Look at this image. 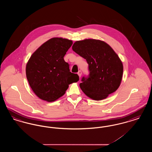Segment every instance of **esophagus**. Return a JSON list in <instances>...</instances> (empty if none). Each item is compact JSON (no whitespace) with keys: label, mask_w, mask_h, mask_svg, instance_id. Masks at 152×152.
I'll list each match as a JSON object with an SVG mask.
<instances>
[{"label":"esophagus","mask_w":152,"mask_h":152,"mask_svg":"<svg viewBox=\"0 0 152 152\" xmlns=\"http://www.w3.org/2000/svg\"><path fill=\"white\" fill-rule=\"evenodd\" d=\"M77 74H78V75H79V76L80 77L81 76V75H82V72H81V71H79L78 72H77Z\"/></svg>","instance_id":"34e87169"}]
</instances>
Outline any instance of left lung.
<instances>
[{"label":"left lung","instance_id":"left-lung-1","mask_svg":"<svg viewBox=\"0 0 152 152\" xmlns=\"http://www.w3.org/2000/svg\"><path fill=\"white\" fill-rule=\"evenodd\" d=\"M73 51L86 59L89 75L80 87L87 96L101 100L115 92L123 78V64L112 48L104 41L88 39L75 42Z\"/></svg>","mask_w":152,"mask_h":152}]
</instances>
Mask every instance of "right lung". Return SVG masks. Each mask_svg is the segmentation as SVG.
<instances>
[{"instance_id":"1","label":"right lung","mask_w":152,"mask_h":152,"mask_svg":"<svg viewBox=\"0 0 152 152\" xmlns=\"http://www.w3.org/2000/svg\"><path fill=\"white\" fill-rule=\"evenodd\" d=\"M72 40L53 37L45 42L29 58L26 68L30 87L40 99L53 102L65 94L69 85L79 80L70 72L64 57Z\"/></svg>"}]
</instances>
